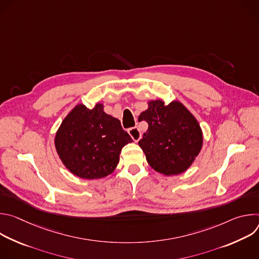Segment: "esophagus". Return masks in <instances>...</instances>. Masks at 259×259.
I'll return each instance as SVG.
<instances>
[{
	"label": "esophagus",
	"mask_w": 259,
	"mask_h": 259,
	"mask_svg": "<svg viewBox=\"0 0 259 259\" xmlns=\"http://www.w3.org/2000/svg\"><path fill=\"white\" fill-rule=\"evenodd\" d=\"M128 133L130 134V136L132 137V139L134 141H138L140 138H141V132L139 131V129L137 127H133V128H130L128 130Z\"/></svg>",
	"instance_id": "obj_1"
}]
</instances>
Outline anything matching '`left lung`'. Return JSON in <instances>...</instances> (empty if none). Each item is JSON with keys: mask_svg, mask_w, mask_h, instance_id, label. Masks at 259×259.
Segmentation results:
<instances>
[{"mask_svg": "<svg viewBox=\"0 0 259 259\" xmlns=\"http://www.w3.org/2000/svg\"><path fill=\"white\" fill-rule=\"evenodd\" d=\"M138 121L149 124L138 144L154 170L171 176L189 169L202 149L203 133L186 106L179 101L165 105L163 100H152Z\"/></svg>", "mask_w": 259, "mask_h": 259, "instance_id": "obj_1", "label": "left lung"}]
</instances>
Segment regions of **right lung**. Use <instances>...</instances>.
<instances>
[{
	"instance_id": "add662e5",
	"label": "right lung",
	"mask_w": 259,
	"mask_h": 259,
	"mask_svg": "<svg viewBox=\"0 0 259 259\" xmlns=\"http://www.w3.org/2000/svg\"><path fill=\"white\" fill-rule=\"evenodd\" d=\"M121 122L103 112V104L89 109L78 104L64 118L55 135L56 152L63 165L84 179H98L112 173L122 147L131 142Z\"/></svg>"
}]
</instances>
